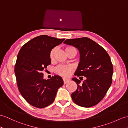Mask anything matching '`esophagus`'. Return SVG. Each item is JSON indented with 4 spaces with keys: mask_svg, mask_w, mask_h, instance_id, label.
Returning a JSON list of instances; mask_svg holds the SVG:
<instances>
[{
    "mask_svg": "<svg viewBox=\"0 0 128 128\" xmlns=\"http://www.w3.org/2000/svg\"><path fill=\"white\" fill-rule=\"evenodd\" d=\"M70 80L69 79H66V78H63V81H64V84H66L68 82H69Z\"/></svg>",
    "mask_w": 128,
    "mask_h": 128,
    "instance_id": "esophagus-1",
    "label": "esophagus"
}]
</instances>
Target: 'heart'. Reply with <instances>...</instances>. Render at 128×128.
Instances as JSON below:
<instances>
[{"instance_id": "heart-1", "label": "heart", "mask_w": 128, "mask_h": 128, "mask_svg": "<svg viewBox=\"0 0 128 128\" xmlns=\"http://www.w3.org/2000/svg\"><path fill=\"white\" fill-rule=\"evenodd\" d=\"M67 54L68 55L70 52H75L76 53V50L75 48L73 46H67L65 49ZM56 52V48H54L52 49L50 52L49 57L51 60H53L54 58V55ZM73 70V67L71 65H63L60 64L58 65V67L55 68V72L58 74L60 75L61 76H63L67 77L70 74L71 72Z\"/></svg>"}]
</instances>
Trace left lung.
Listing matches in <instances>:
<instances>
[{
	"instance_id": "1",
	"label": "left lung",
	"mask_w": 128,
	"mask_h": 128,
	"mask_svg": "<svg viewBox=\"0 0 128 128\" xmlns=\"http://www.w3.org/2000/svg\"><path fill=\"white\" fill-rule=\"evenodd\" d=\"M64 43L79 50L80 62L74 75L86 77L82 85L80 83L83 76L80 77V80L72 79L78 88L71 94L72 99L80 106H93L104 98L112 84L113 66L110 56L102 46L88 37L67 39Z\"/></svg>"
}]
</instances>
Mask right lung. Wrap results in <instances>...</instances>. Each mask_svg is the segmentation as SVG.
Wrapping results in <instances>:
<instances>
[{
  "mask_svg": "<svg viewBox=\"0 0 128 128\" xmlns=\"http://www.w3.org/2000/svg\"><path fill=\"white\" fill-rule=\"evenodd\" d=\"M46 35L35 37L23 46L14 67L18 90L28 103L44 108L52 103L58 88L64 85L58 76L43 79V70L50 64V52L64 40Z\"/></svg>",
  "mask_w": 128,
  "mask_h": 128,
  "instance_id": "obj_1",
  "label": "right lung"
}]
</instances>
